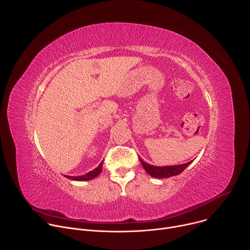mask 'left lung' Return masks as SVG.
<instances>
[{"mask_svg": "<svg viewBox=\"0 0 250 250\" xmlns=\"http://www.w3.org/2000/svg\"><path fill=\"white\" fill-rule=\"evenodd\" d=\"M141 165L143 169L148 173L152 178H157V179H167L173 176L180 175L184 170L188 167V165H190V162L182 164V165H175V166H165V167H157V166L149 165L148 163L144 162L141 158H139Z\"/></svg>", "mask_w": 250, "mask_h": 250, "instance_id": "left-lung-1", "label": "left lung"}]
</instances>
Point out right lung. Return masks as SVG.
Masks as SVG:
<instances>
[{"mask_svg": "<svg viewBox=\"0 0 250 250\" xmlns=\"http://www.w3.org/2000/svg\"><path fill=\"white\" fill-rule=\"evenodd\" d=\"M102 166H103V162L100 163V165L98 166L97 168H95L94 170L88 172L87 174H85L84 176H77V177H70V176H66L67 179L72 180V181H78V182H83V181H90L95 179L96 177H98L100 175V173L102 172Z\"/></svg>", "mask_w": 250, "mask_h": 250, "instance_id": "1", "label": "right lung"}]
</instances>
